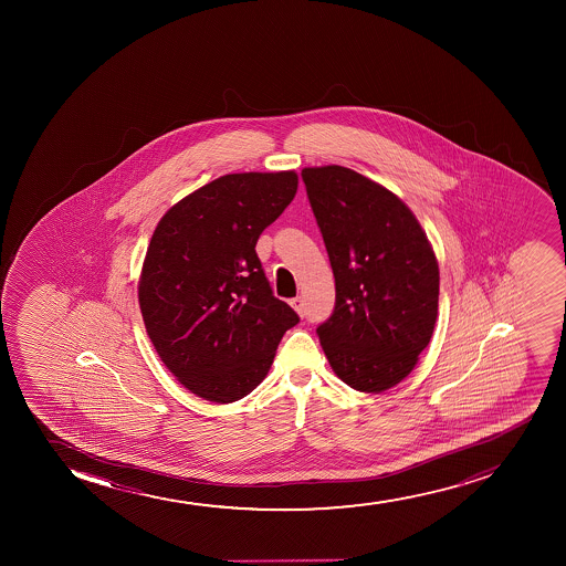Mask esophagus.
<instances>
[{
  "mask_svg": "<svg viewBox=\"0 0 566 566\" xmlns=\"http://www.w3.org/2000/svg\"><path fill=\"white\" fill-rule=\"evenodd\" d=\"M291 306L296 310L298 315H304V313H306V304H304V298H302V296H296V298L291 300Z\"/></svg>",
  "mask_w": 566,
  "mask_h": 566,
  "instance_id": "esophagus-1",
  "label": "esophagus"
}]
</instances>
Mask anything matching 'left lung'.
Listing matches in <instances>:
<instances>
[{"label": "left lung", "instance_id": "1", "mask_svg": "<svg viewBox=\"0 0 566 566\" xmlns=\"http://www.w3.org/2000/svg\"><path fill=\"white\" fill-rule=\"evenodd\" d=\"M336 280V306L317 326L332 370L360 392L408 376L429 345L440 272L408 206L344 166L302 169Z\"/></svg>", "mask_w": 566, "mask_h": 566}]
</instances>
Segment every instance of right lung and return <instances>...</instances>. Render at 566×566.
Returning a JSON list of instances; mask_svg holds the SVG:
<instances>
[{"label": "right lung", "mask_w": 566, "mask_h": 566, "mask_svg": "<svg viewBox=\"0 0 566 566\" xmlns=\"http://www.w3.org/2000/svg\"><path fill=\"white\" fill-rule=\"evenodd\" d=\"M298 189L294 171L230 174L182 198L150 238L139 307L158 357L209 402L248 397L298 313L254 251Z\"/></svg>", "instance_id": "1"}]
</instances>
